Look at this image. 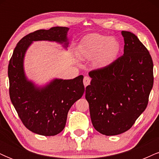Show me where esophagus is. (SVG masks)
<instances>
[{
    "mask_svg": "<svg viewBox=\"0 0 159 159\" xmlns=\"http://www.w3.org/2000/svg\"><path fill=\"white\" fill-rule=\"evenodd\" d=\"M90 78L89 77H87V76H85L84 78V87H87V85H89L90 84Z\"/></svg>",
    "mask_w": 159,
    "mask_h": 159,
    "instance_id": "esophagus-1",
    "label": "esophagus"
}]
</instances>
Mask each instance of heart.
Here are the masks:
<instances>
[{"mask_svg":"<svg viewBox=\"0 0 159 159\" xmlns=\"http://www.w3.org/2000/svg\"><path fill=\"white\" fill-rule=\"evenodd\" d=\"M79 49L85 59H96L99 66H106L116 60L120 52V45L115 38L93 34L84 38Z\"/></svg>","mask_w":159,"mask_h":159,"instance_id":"heart-1","label":"heart"}]
</instances>
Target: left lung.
Segmentation results:
<instances>
[{
  "instance_id": "left-lung-1",
  "label": "left lung",
  "mask_w": 159,
  "mask_h": 159,
  "mask_svg": "<svg viewBox=\"0 0 159 159\" xmlns=\"http://www.w3.org/2000/svg\"><path fill=\"white\" fill-rule=\"evenodd\" d=\"M124 54L110 65L89 72L86 87L91 121L107 136L130 129L145 111L153 86V63L147 48L132 33L122 31Z\"/></svg>"
}]
</instances>
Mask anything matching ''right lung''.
<instances>
[{"label":"right lung","mask_w":159,"mask_h":159,"mask_svg":"<svg viewBox=\"0 0 159 159\" xmlns=\"http://www.w3.org/2000/svg\"><path fill=\"white\" fill-rule=\"evenodd\" d=\"M68 27H54L27 34L18 43L8 66L10 97L25 126L36 134L54 136L63 130L72 105L84 92L83 75L70 80L55 78L45 87L28 81L24 58L34 41L57 42L68 46Z\"/></svg>","instance_id":"right-lung-1"}]
</instances>
